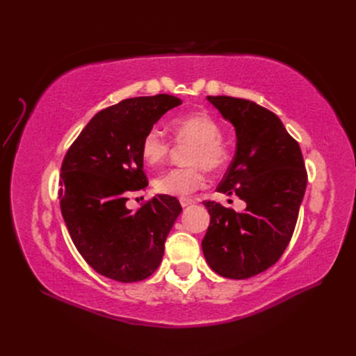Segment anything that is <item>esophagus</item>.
<instances>
[{
  "mask_svg": "<svg viewBox=\"0 0 356 356\" xmlns=\"http://www.w3.org/2000/svg\"><path fill=\"white\" fill-rule=\"evenodd\" d=\"M179 202H181V207H182V208H186V207H190V204H193V203H195V200H193V199H186V197H182V199H179Z\"/></svg>",
  "mask_w": 356,
  "mask_h": 356,
  "instance_id": "esophagus-1",
  "label": "esophagus"
}]
</instances>
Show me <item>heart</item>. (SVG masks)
Masks as SVG:
<instances>
[{"mask_svg":"<svg viewBox=\"0 0 356 356\" xmlns=\"http://www.w3.org/2000/svg\"><path fill=\"white\" fill-rule=\"evenodd\" d=\"M170 131L177 144H191L186 154L188 166L172 168L154 178V188L168 196L184 197L204 184V168L220 170L229 160V149L221 141V124L208 113H191L172 118ZM172 143L157 129H149L143 136L139 153L148 166H159L168 159Z\"/></svg>","mask_w":356,"mask_h":356,"instance_id":"obj_1","label":"heart"}]
</instances>
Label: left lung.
<instances>
[{"label":"left lung","instance_id":"1","mask_svg":"<svg viewBox=\"0 0 356 356\" xmlns=\"http://www.w3.org/2000/svg\"><path fill=\"white\" fill-rule=\"evenodd\" d=\"M236 129V153L217 191L246 202L243 212L204 200L211 222L202 250L215 273L246 279L272 267L288 246L307 172L298 143L279 117L252 101L207 96Z\"/></svg>","mask_w":356,"mask_h":356}]
</instances>
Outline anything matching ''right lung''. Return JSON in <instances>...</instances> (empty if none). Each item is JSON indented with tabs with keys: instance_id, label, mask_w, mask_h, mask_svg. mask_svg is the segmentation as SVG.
I'll return each mask as SVG.
<instances>
[{
	"instance_id": "obj_1",
	"label": "right lung",
	"mask_w": 356,
	"mask_h": 356,
	"mask_svg": "<svg viewBox=\"0 0 356 356\" xmlns=\"http://www.w3.org/2000/svg\"><path fill=\"white\" fill-rule=\"evenodd\" d=\"M181 99L166 93L139 96L101 110L63 157L59 178L62 217L77 251L93 270L118 282L152 276L182 208L157 195L132 212L129 193L148 179L139 153L143 136Z\"/></svg>"
}]
</instances>
